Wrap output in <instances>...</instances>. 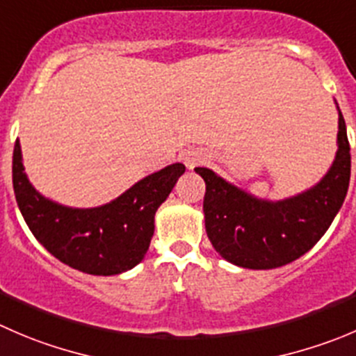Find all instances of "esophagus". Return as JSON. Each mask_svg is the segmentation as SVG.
I'll return each mask as SVG.
<instances>
[{
	"instance_id": "34e87169",
	"label": "esophagus",
	"mask_w": 356,
	"mask_h": 356,
	"mask_svg": "<svg viewBox=\"0 0 356 356\" xmlns=\"http://www.w3.org/2000/svg\"><path fill=\"white\" fill-rule=\"evenodd\" d=\"M182 160H184L186 167L193 168V167H196V165H200L203 160H205V154L200 153V151H189V153L184 154V158H182Z\"/></svg>"
}]
</instances>
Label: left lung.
I'll return each instance as SVG.
<instances>
[{"label": "left lung", "instance_id": "obj_1", "mask_svg": "<svg viewBox=\"0 0 356 356\" xmlns=\"http://www.w3.org/2000/svg\"><path fill=\"white\" fill-rule=\"evenodd\" d=\"M337 151L327 174L291 198L264 200L231 184L205 167V229L222 259L248 270H273L305 255L325 234L346 198L351 174L350 143L336 102Z\"/></svg>", "mask_w": 356, "mask_h": 356}]
</instances>
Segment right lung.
<instances>
[{
    "instance_id": "add662e5",
    "label": "right lung",
    "mask_w": 356,
    "mask_h": 356,
    "mask_svg": "<svg viewBox=\"0 0 356 356\" xmlns=\"http://www.w3.org/2000/svg\"><path fill=\"white\" fill-rule=\"evenodd\" d=\"M184 170L182 163H172L113 202L74 209L36 191L24 170L19 139L13 147V191L31 233L60 262L99 277L125 273L143 261L154 233V213Z\"/></svg>"
}]
</instances>
